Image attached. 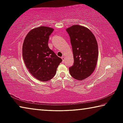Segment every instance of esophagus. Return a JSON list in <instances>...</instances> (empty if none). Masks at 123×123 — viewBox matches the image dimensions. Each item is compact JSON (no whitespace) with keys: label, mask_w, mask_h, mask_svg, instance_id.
Returning <instances> with one entry per match:
<instances>
[{"label":"esophagus","mask_w":123,"mask_h":123,"mask_svg":"<svg viewBox=\"0 0 123 123\" xmlns=\"http://www.w3.org/2000/svg\"><path fill=\"white\" fill-rule=\"evenodd\" d=\"M62 58V61H65V56H62V57H61Z\"/></svg>","instance_id":"esophagus-1"}]
</instances>
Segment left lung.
I'll list each match as a JSON object with an SVG mask.
<instances>
[{
	"mask_svg": "<svg viewBox=\"0 0 123 123\" xmlns=\"http://www.w3.org/2000/svg\"><path fill=\"white\" fill-rule=\"evenodd\" d=\"M73 51L74 63L69 68L70 74L79 80L86 79L95 69L98 59V45L90 30L80 25H73L66 30Z\"/></svg>",
	"mask_w": 123,
	"mask_h": 123,
	"instance_id": "obj_1",
	"label": "left lung"
}]
</instances>
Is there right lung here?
<instances>
[{"label":"right lung","mask_w":123,"mask_h":123,"mask_svg":"<svg viewBox=\"0 0 123 123\" xmlns=\"http://www.w3.org/2000/svg\"><path fill=\"white\" fill-rule=\"evenodd\" d=\"M53 31V28L45 26L33 29L25 37L22 46V56L27 69L42 81L54 77L62 61L48 46L49 36Z\"/></svg>","instance_id":"1"}]
</instances>
